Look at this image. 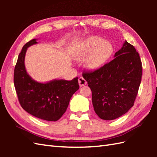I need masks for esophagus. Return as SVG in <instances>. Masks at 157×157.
Segmentation results:
<instances>
[{
	"mask_svg": "<svg viewBox=\"0 0 157 157\" xmlns=\"http://www.w3.org/2000/svg\"><path fill=\"white\" fill-rule=\"evenodd\" d=\"M78 82H79V86H80V87H82V86H86V84H87V82H86V79L84 78H83V77H80V78H79Z\"/></svg>",
	"mask_w": 157,
	"mask_h": 157,
	"instance_id": "obj_1",
	"label": "esophagus"
}]
</instances>
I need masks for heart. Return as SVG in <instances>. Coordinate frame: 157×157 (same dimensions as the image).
Listing matches in <instances>:
<instances>
[{
    "label": "heart",
    "instance_id": "1",
    "mask_svg": "<svg viewBox=\"0 0 157 157\" xmlns=\"http://www.w3.org/2000/svg\"><path fill=\"white\" fill-rule=\"evenodd\" d=\"M113 52V46L111 42L91 36L73 50L72 56L78 61H83L90 54L86 61V65L90 69L94 70L104 65Z\"/></svg>",
    "mask_w": 157,
    "mask_h": 157
}]
</instances>
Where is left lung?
Listing matches in <instances>:
<instances>
[{
	"mask_svg": "<svg viewBox=\"0 0 157 157\" xmlns=\"http://www.w3.org/2000/svg\"><path fill=\"white\" fill-rule=\"evenodd\" d=\"M142 62L134 46L127 41L115 52V59L82 75L92 93L95 113L104 120H113L134 106L140 85Z\"/></svg>",
	"mask_w": 157,
	"mask_h": 157,
	"instance_id": "left-lung-1",
	"label": "left lung"
}]
</instances>
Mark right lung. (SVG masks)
<instances>
[{"label": "right lung", "mask_w": 157, "mask_h": 157, "mask_svg": "<svg viewBox=\"0 0 157 157\" xmlns=\"http://www.w3.org/2000/svg\"><path fill=\"white\" fill-rule=\"evenodd\" d=\"M33 39L23 46L14 70V85L21 107L32 115L49 121L61 117L68 107L73 94L79 88L78 78L71 81L54 79L40 83L29 76L25 67V56L28 48L37 44Z\"/></svg>", "instance_id": "1"}]
</instances>
